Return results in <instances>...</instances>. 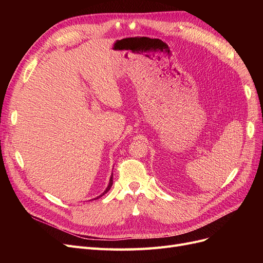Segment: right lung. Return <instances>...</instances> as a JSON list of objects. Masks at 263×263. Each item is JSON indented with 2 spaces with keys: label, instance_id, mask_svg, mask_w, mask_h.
Instances as JSON below:
<instances>
[{
  "label": "right lung",
  "instance_id": "add662e5",
  "mask_svg": "<svg viewBox=\"0 0 263 263\" xmlns=\"http://www.w3.org/2000/svg\"><path fill=\"white\" fill-rule=\"evenodd\" d=\"M112 185H113V173H112V176H110V179H109V183H108V185H107V187L105 189V191H104V192H103L101 195H99L98 197H95L94 198V200H98V198H100V197H102L103 195H104V194H106L107 192H108V191H109V189L110 187H112Z\"/></svg>",
  "mask_w": 263,
  "mask_h": 263
}]
</instances>
